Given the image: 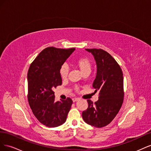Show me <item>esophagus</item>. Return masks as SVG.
<instances>
[{"mask_svg":"<svg viewBox=\"0 0 151 151\" xmlns=\"http://www.w3.org/2000/svg\"><path fill=\"white\" fill-rule=\"evenodd\" d=\"M80 99L79 98H72V101L73 102H76V101H79Z\"/></svg>","mask_w":151,"mask_h":151,"instance_id":"esophagus-1","label":"esophagus"}]
</instances>
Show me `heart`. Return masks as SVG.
I'll use <instances>...</instances> for the list:
<instances>
[{
  "mask_svg": "<svg viewBox=\"0 0 151 151\" xmlns=\"http://www.w3.org/2000/svg\"><path fill=\"white\" fill-rule=\"evenodd\" d=\"M75 64L77 66L83 74L86 73H90L92 67V63L90 59L86 57H81L75 61ZM60 77L63 79H66L68 74V68L67 65L63 64L60 67V70H59ZM76 90H78V88L77 86L75 87Z\"/></svg>",
  "mask_w": 151,
  "mask_h": 151,
  "instance_id": "heart-1",
  "label": "heart"
}]
</instances>
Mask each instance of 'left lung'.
<instances>
[{
    "mask_svg": "<svg viewBox=\"0 0 151 151\" xmlns=\"http://www.w3.org/2000/svg\"><path fill=\"white\" fill-rule=\"evenodd\" d=\"M96 62L97 74L93 86L99 91L94 103L88 99V108L82 114L88 124L97 128L108 125L119 112L123 102V76L119 64L110 54L102 49H86Z\"/></svg>",
    "mask_w": 151,
    "mask_h": 151,
    "instance_id": "obj_1",
    "label": "left lung"
}]
</instances>
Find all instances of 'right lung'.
<instances>
[{
	"label": "right lung",
	"instance_id": "obj_1",
	"mask_svg": "<svg viewBox=\"0 0 151 151\" xmlns=\"http://www.w3.org/2000/svg\"><path fill=\"white\" fill-rule=\"evenodd\" d=\"M75 48L62 49L50 47L43 50L31 63L28 72V100L38 120L48 127L64 123L72 104L67 98L55 101L53 89L62 85L59 70Z\"/></svg>",
	"mask_w": 151,
	"mask_h": 151
}]
</instances>
